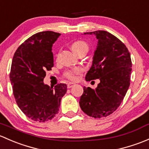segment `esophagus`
<instances>
[{
	"label": "esophagus",
	"instance_id": "esophagus-1",
	"mask_svg": "<svg viewBox=\"0 0 149 149\" xmlns=\"http://www.w3.org/2000/svg\"><path fill=\"white\" fill-rule=\"evenodd\" d=\"M75 84L74 82H69V83H67V88H71V87H72Z\"/></svg>",
	"mask_w": 149,
	"mask_h": 149
}]
</instances>
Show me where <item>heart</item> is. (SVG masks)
Listing matches in <instances>:
<instances>
[{
  "mask_svg": "<svg viewBox=\"0 0 149 149\" xmlns=\"http://www.w3.org/2000/svg\"><path fill=\"white\" fill-rule=\"evenodd\" d=\"M72 49L74 51L75 53L79 50L82 49H88V46H87V43L83 41L78 40L75 41L72 44ZM82 70L79 67H75V68L72 69V70H67L65 73H64V77L67 79H70V80H77L78 79V76L82 73Z\"/></svg>",
  "mask_w": 149,
  "mask_h": 149,
  "instance_id": "heart-1",
  "label": "heart"
}]
</instances>
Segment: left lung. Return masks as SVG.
<instances>
[{
	"label": "left lung",
	"mask_w": 149,
	"mask_h": 149,
	"mask_svg": "<svg viewBox=\"0 0 149 149\" xmlns=\"http://www.w3.org/2000/svg\"><path fill=\"white\" fill-rule=\"evenodd\" d=\"M98 40L93 64L86 81L100 79L95 90L83 87L79 106L87 116L95 118L106 117L120 106L130 86L132 62L125 44L105 31L87 32Z\"/></svg>",
	"instance_id": "left-lung-1"
}]
</instances>
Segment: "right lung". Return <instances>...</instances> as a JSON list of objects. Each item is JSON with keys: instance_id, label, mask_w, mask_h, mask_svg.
Listing matches in <instances>:
<instances>
[{"instance_id": "add662e5", "label": "right lung", "mask_w": 149, "mask_h": 149, "mask_svg": "<svg viewBox=\"0 0 149 149\" xmlns=\"http://www.w3.org/2000/svg\"><path fill=\"white\" fill-rule=\"evenodd\" d=\"M59 33L47 31L35 33L18 47L11 64L10 80L15 100L31 120L45 122L58 113L66 84L54 87L44 83L46 71L54 66L52 47Z\"/></svg>"}]
</instances>
